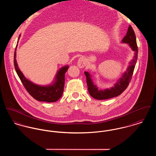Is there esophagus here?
<instances>
[{"label":"esophagus","instance_id":"1","mask_svg":"<svg viewBox=\"0 0 156 156\" xmlns=\"http://www.w3.org/2000/svg\"><path fill=\"white\" fill-rule=\"evenodd\" d=\"M86 60L85 58L83 57H81L79 59L78 62H77V66L80 67V68H83L86 66Z\"/></svg>","mask_w":156,"mask_h":156}]
</instances>
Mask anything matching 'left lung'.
<instances>
[{"instance_id":"left-lung-1","label":"left lung","mask_w":156,"mask_h":156,"mask_svg":"<svg viewBox=\"0 0 156 156\" xmlns=\"http://www.w3.org/2000/svg\"><path fill=\"white\" fill-rule=\"evenodd\" d=\"M122 42L126 43L129 44L132 49L135 52V57L130 62V65L128 67L127 70L123 74L121 79L117 81L114 87L111 89H107L104 90H99L95 85H94L89 73L86 71L85 72L89 93L90 96L95 99L102 100L117 97L128 87L129 83L132 79L138 58V46L136 36L135 32L130 25L129 26L126 35L123 39Z\"/></svg>"}]
</instances>
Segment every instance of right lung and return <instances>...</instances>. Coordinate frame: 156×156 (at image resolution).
<instances>
[{
  "instance_id": "add662e5",
  "label": "right lung",
  "mask_w": 156,
  "mask_h": 156,
  "mask_svg": "<svg viewBox=\"0 0 156 156\" xmlns=\"http://www.w3.org/2000/svg\"><path fill=\"white\" fill-rule=\"evenodd\" d=\"M20 36L21 35L19 36L18 40ZM16 47L17 44L15 49L14 58L15 69L23 85L29 93V94L34 99L39 101L53 102L58 101L62 97L63 94L65 82V73L67 71L69 67H64L58 71L55 77V82L52 85L42 86L34 84L24 76V75L23 74L21 71L20 70L18 67L15 58Z\"/></svg>"
}]
</instances>
